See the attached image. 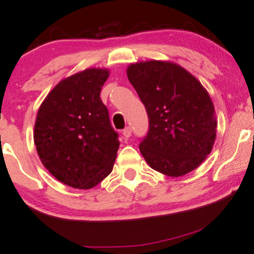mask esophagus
I'll list each match as a JSON object with an SVG mask.
<instances>
[{
	"label": "esophagus",
	"mask_w": 254,
	"mask_h": 254,
	"mask_svg": "<svg viewBox=\"0 0 254 254\" xmlns=\"http://www.w3.org/2000/svg\"><path fill=\"white\" fill-rule=\"evenodd\" d=\"M131 133H132V130H131L130 127H127L123 130L124 138H130V137H131Z\"/></svg>",
	"instance_id": "obj_1"
}]
</instances>
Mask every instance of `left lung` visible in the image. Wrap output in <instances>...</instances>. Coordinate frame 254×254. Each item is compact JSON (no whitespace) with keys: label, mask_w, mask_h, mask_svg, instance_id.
Instances as JSON below:
<instances>
[{"label":"left lung","mask_w":254,"mask_h":254,"mask_svg":"<svg viewBox=\"0 0 254 254\" xmlns=\"http://www.w3.org/2000/svg\"><path fill=\"white\" fill-rule=\"evenodd\" d=\"M127 74L148 115V133L139 145L147 163L169 177L195 170L211 153L217 132L207 91L175 63L131 64Z\"/></svg>","instance_id":"1"}]
</instances>
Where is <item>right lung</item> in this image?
<instances>
[{
  "label": "right lung",
  "mask_w": 254,
  "mask_h": 254,
  "mask_svg": "<svg viewBox=\"0 0 254 254\" xmlns=\"http://www.w3.org/2000/svg\"><path fill=\"white\" fill-rule=\"evenodd\" d=\"M109 70L88 68L64 78L37 113L34 142L42 164L67 186L90 189L112 172L119 134L100 99Z\"/></svg>",
  "instance_id": "right-lung-1"
}]
</instances>
